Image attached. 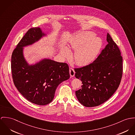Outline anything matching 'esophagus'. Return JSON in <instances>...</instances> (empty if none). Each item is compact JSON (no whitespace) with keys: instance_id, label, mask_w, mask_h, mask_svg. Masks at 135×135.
Masks as SVG:
<instances>
[{"instance_id":"obj_1","label":"esophagus","mask_w":135,"mask_h":135,"mask_svg":"<svg viewBox=\"0 0 135 135\" xmlns=\"http://www.w3.org/2000/svg\"><path fill=\"white\" fill-rule=\"evenodd\" d=\"M69 73H70V75L71 77L74 76L75 75V71L74 69L73 68H70L69 69Z\"/></svg>"}]
</instances>
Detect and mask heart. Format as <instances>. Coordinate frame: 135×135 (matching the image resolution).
Instances as JSON below:
<instances>
[{
    "label": "heart",
    "instance_id": "1",
    "mask_svg": "<svg viewBox=\"0 0 135 135\" xmlns=\"http://www.w3.org/2000/svg\"><path fill=\"white\" fill-rule=\"evenodd\" d=\"M91 31H82L76 35L69 41L67 48L62 46L60 49L61 55L65 57H69V50H74V59L79 66L90 64L97 57L102 45V39L96 37Z\"/></svg>",
    "mask_w": 135,
    "mask_h": 135
}]
</instances>
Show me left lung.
<instances>
[{
  "mask_svg": "<svg viewBox=\"0 0 135 135\" xmlns=\"http://www.w3.org/2000/svg\"><path fill=\"white\" fill-rule=\"evenodd\" d=\"M108 44L97 58L85 66L75 68V76L83 84L75 91L79 102L85 107L98 106L108 100L119 86L123 74V59L118 45L109 33Z\"/></svg>",
  "mask_w": 135,
  "mask_h": 135,
  "instance_id": "left-lung-1",
  "label": "left lung"
}]
</instances>
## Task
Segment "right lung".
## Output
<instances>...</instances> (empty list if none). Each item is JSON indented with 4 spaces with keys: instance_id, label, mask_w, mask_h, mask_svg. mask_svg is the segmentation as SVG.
Returning <instances> with one entry per match:
<instances>
[{
    "instance_id": "right-lung-1",
    "label": "right lung",
    "mask_w": 135,
    "mask_h": 135,
    "mask_svg": "<svg viewBox=\"0 0 135 135\" xmlns=\"http://www.w3.org/2000/svg\"><path fill=\"white\" fill-rule=\"evenodd\" d=\"M45 34L39 27L27 31L13 50L11 71L15 87L28 101L36 105L49 104L62 82L70 78L67 64L44 59L30 65L24 57L23 47L38 41Z\"/></svg>"
}]
</instances>
